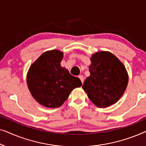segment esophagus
<instances>
[{
  "mask_svg": "<svg viewBox=\"0 0 146 146\" xmlns=\"http://www.w3.org/2000/svg\"><path fill=\"white\" fill-rule=\"evenodd\" d=\"M78 78L80 79V80L82 81V83L83 84V82H84V77H83V76L82 75H79L78 76Z\"/></svg>",
  "mask_w": 146,
  "mask_h": 146,
  "instance_id": "1",
  "label": "esophagus"
}]
</instances>
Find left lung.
<instances>
[{"label": "left lung", "mask_w": 146, "mask_h": 146, "mask_svg": "<svg viewBox=\"0 0 146 146\" xmlns=\"http://www.w3.org/2000/svg\"><path fill=\"white\" fill-rule=\"evenodd\" d=\"M90 75L82 88L89 99L99 108L108 107L119 100L126 89L128 76L122 63L109 52L92 56Z\"/></svg>", "instance_id": "left-lung-1"}]
</instances>
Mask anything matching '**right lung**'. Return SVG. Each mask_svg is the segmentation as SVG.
<instances>
[{
    "label": "right lung",
    "mask_w": 146,
    "mask_h": 146,
    "mask_svg": "<svg viewBox=\"0 0 146 146\" xmlns=\"http://www.w3.org/2000/svg\"><path fill=\"white\" fill-rule=\"evenodd\" d=\"M62 58L63 53L59 50L45 52L31 65L28 72L27 84L31 94L45 107H60L73 89L82 86L78 78L61 66Z\"/></svg>",
    "instance_id": "obj_1"
}]
</instances>
